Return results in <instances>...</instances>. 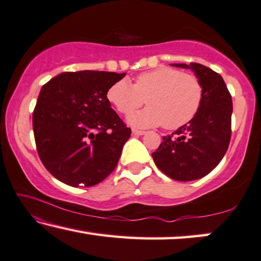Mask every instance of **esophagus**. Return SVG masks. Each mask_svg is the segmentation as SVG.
<instances>
[{"mask_svg": "<svg viewBox=\"0 0 261 261\" xmlns=\"http://www.w3.org/2000/svg\"><path fill=\"white\" fill-rule=\"evenodd\" d=\"M132 134L136 135V136H142V135H145L146 132L143 131V130H137V129H132Z\"/></svg>", "mask_w": 261, "mask_h": 261, "instance_id": "34e87169", "label": "esophagus"}]
</instances>
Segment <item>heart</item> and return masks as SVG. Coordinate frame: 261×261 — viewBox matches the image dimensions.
<instances>
[{"label":"heart","mask_w":261,"mask_h":261,"mask_svg":"<svg viewBox=\"0 0 261 261\" xmlns=\"http://www.w3.org/2000/svg\"><path fill=\"white\" fill-rule=\"evenodd\" d=\"M108 99L123 115L144 104L148 108L134 113L129 122L136 126H159L178 129L190 122L203 99L200 79L192 73L172 67H160L136 76L134 85L125 79L110 86Z\"/></svg>","instance_id":"1"}]
</instances>
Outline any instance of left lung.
<instances>
[{
	"label": "left lung",
	"mask_w": 261,
	"mask_h": 261,
	"mask_svg": "<svg viewBox=\"0 0 261 261\" xmlns=\"http://www.w3.org/2000/svg\"><path fill=\"white\" fill-rule=\"evenodd\" d=\"M190 68L203 87V99L195 117L174 134L164 136L152 152L153 162L176 181H194L208 175L221 162L232 134V95L222 76L196 62L172 64Z\"/></svg>",
	"instance_id": "8db88e82"
}]
</instances>
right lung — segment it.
<instances>
[{"instance_id":"add662e5","label":"right lung","mask_w":261,"mask_h":261,"mask_svg":"<svg viewBox=\"0 0 261 261\" xmlns=\"http://www.w3.org/2000/svg\"><path fill=\"white\" fill-rule=\"evenodd\" d=\"M125 74L64 72L41 87L33 112L36 150L59 181L92 187L115 170L131 129L111 109L106 93Z\"/></svg>"}]
</instances>
